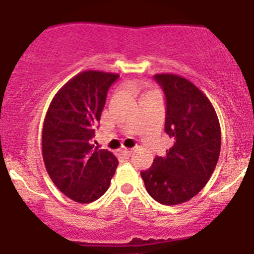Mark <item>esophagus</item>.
Listing matches in <instances>:
<instances>
[{
	"label": "esophagus",
	"mask_w": 254,
	"mask_h": 254,
	"mask_svg": "<svg viewBox=\"0 0 254 254\" xmlns=\"http://www.w3.org/2000/svg\"><path fill=\"white\" fill-rule=\"evenodd\" d=\"M120 153H122V154H124V155H130L132 153V150L127 149V148H123V149L120 150Z\"/></svg>",
	"instance_id": "1"
}]
</instances>
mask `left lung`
Instances as JSON below:
<instances>
[{"label":"left lung","mask_w":254,"mask_h":254,"mask_svg":"<svg viewBox=\"0 0 254 254\" xmlns=\"http://www.w3.org/2000/svg\"><path fill=\"white\" fill-rule=\"evenodd\" d=\"M166 95V132L172 147L141 171L148 193L163 205L184 204L197 195L211 177L221 147L215 109L187 78L172 73L154 76Z\"/></svg>","instance_id":"1"}]
</instances>
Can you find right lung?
I'll return each instance as SVG.
<instances>
[{
  "instance_id": "add662e5",
  "label": "right lung",
  "mask_w": 254,
  "mask_h": 254,
  "mask_svg": "<svg viewBox=\"0 0 254 254\" xmlns=\"http://www.w3.org/2000/svg\"><path fill=\"white\" fill-rule=\"evenodd\" d=\"M119 74L83 70L56 93L44 119L42 152L45 168L59 191L79 204L101 197L110 186L119 161L93 148L107 91Z\"/></svg>"
}]
</instances>
